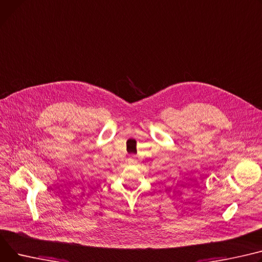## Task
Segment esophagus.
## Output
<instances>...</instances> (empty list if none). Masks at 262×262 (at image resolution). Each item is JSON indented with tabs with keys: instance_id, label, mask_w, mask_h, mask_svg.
I'll return each mask as SVG.
<instances>
[{
	"instance_id": "1",
	"label": "esophagus",
	"mask_w": 262,
	"mask_h": 262,
	"mask_svg": "<svg viewBox=\"0 0 262 262\" xmlns=\"http://www.w3.org/2000/svg\"><path fill=\"white\" fill-rule=\"evenodd\" d=\"M128 163H129V164H135V163H137L136 157H135L134 155H130V156L128 157Z\"/></svg>"
}]
</instances>
